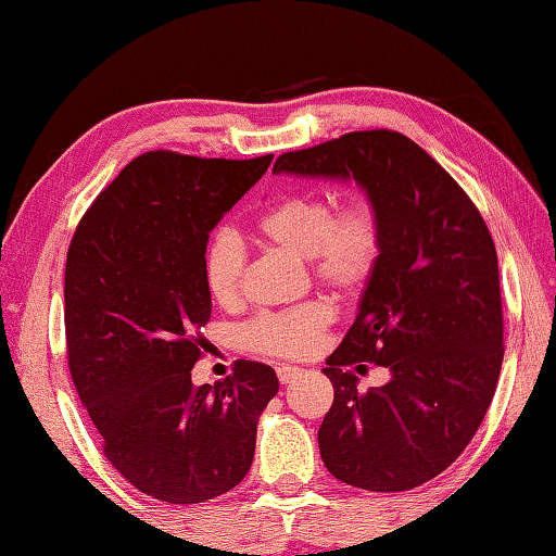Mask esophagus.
<instances>
[{
    "instance_id": "1",
    "label": "esophagus",
    "mask_w": 556,
    "mask_h": 556,
    "mask_svg": "<svg viewBox=\"0 0 556 556\" xmlns=\"http://www.w3.org/2000/svg\"><path fill=\"white\" fill-rule=\"evenodd\" d=\"M301 369L299 367H291V365H279L277 367V377L281 383H291L294 379H299Z\"/></svg>"
}]
</instances>
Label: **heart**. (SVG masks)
<instances>
[{"label":"heart","instance_id":"b5f03b06","mask_svg":"<svg viewBox=\"0 0 556 556\" xmlns=\"http://www.w3.org/2000/svg\"><path fill=\"white\" fill-rule=\"evenodd\" d=\"M257 233L269 245L308 260L316 281L340 296L365 289L381 255V218L369 197H352L340 208L316 194L299 191L267 208ZM248 255L233 230L220 228L208 238L201 271L211 299L233 306L243 294ZM336 320L328 301H306L294 308L262 313L240 332L243 345L269 357L304 359L318 350L323 332Z\"/></svg>","mask_w":556,"mask_h":556}]
</instances>
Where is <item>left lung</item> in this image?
Listing matches in <instances>:
<instances>
[{
    "mask_svg": "<svg viewBox=\"0 0 556 556\" xmlns=\"http://www.w3.org/2000/svg\"><path fill=\"white\" fill-rule=\"evenodd\" d=\"M271 173L355 179L375 201L381 255L323 369L336 396L318 447L350 486L416 489L459 457L496 393L503 308L489 228L467 191L396 130H352L285 153ZM367 361L392 379L362 394Z\"/></svg>",
    "mask_w": 556,
    "mask_h": 556,
    "instance_id": "obj_1",
    "label": "left lung"
}]
</instances>
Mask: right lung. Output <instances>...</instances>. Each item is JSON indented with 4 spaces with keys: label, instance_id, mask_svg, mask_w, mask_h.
Listing matches in <instances>:
<instances>
[{
    "label": "right lung",
    "instance_id": "1",
    "mask_svg": "<svg viewBox=\"0 0 556 556\" xmlns=\"http://www.w3.org/2000/svg\"><path fill=\"white\" fill-rule=\"evenodd\" d=\"M271 155L155 150L128 163L79 220L65 265L67 365L106 459L138 491L204 503L245 479L275 369L238 359L194 387L211 294L201 257Z\"/></svg>",
    "mask_w": 556,
    "mask_h": 556
}]
</instances>
